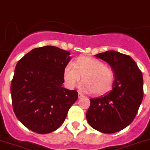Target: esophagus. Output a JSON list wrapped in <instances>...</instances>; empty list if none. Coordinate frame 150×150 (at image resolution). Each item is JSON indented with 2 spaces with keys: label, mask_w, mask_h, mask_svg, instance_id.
Instances as JSON below:
<instances>
[{
  "label": "esophagus",
  "mask_w": 150,
  "mask_h": 150,
  "mask_svg": "<svg viewBox=\"0 0 150 150\" xmlns=\"http://www.w3.org/2000/svg\"><path fill=\"white\" fill-rule=\"evenodd\" d=\"M83 95H82L81 93H80V92H78V98H81L83 97Z\"/></svg>",
  "instance_id": "1"
}]
</instances>
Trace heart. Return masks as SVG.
<instances>
[{"instance_id": "obj_1", "label": "heart", "mask_w": 150, "mask_h": 150, "mask_svg": "<svg viewBox=\"0 0 150 150\" xmlns=\"http://www.w3.org/2000/svg\"><path fill=\"white\" fill-rule=\"evenodd\" d=\"M80 87L95 96L107 93L114 82V72L101 61L92 57H80L64 69V81L68 89H73L81 78Z\"/></svg>"}]
</instances>
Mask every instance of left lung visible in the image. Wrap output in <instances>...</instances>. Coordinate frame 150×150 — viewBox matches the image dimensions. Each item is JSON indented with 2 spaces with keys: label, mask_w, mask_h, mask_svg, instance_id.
<instances>
[{
  "label": "left lung",
  "mask_w": 150,
  "mask_h": 150,
  "mask_svg": "<svg viewBox=\"0 0 150 150\" xmlns=\"http://www.w3.org/2000/svg\"><path fill=\"white\" fill-rule=\"evenodd\" d=\"M108 63L114 72L112 89L105 96L90 98L86 117L89 125L103 133H114L129 125L144 96L143 75L130 56L110 50L96 54Z\"/></svg>",
  "instance_id": "obj_1"
}]
</instances>
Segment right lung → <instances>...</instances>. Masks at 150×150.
I'll list each match as a JSON object with an SVG mask.
<instances>
[{
	"mask_svg": "<svg viewBox=\"0 0 150 150\" xmlns=\"http://www.w3.org/2000/svg\"><path fill=\"white\" fill-rule=\"evenodd\" d=\"M68 51L45 46L33 49L18 61L11 83L14 112L23 125L39 134L61 127L78 92L63 87Z\"/></svg>",
	"mask_w": 150,
	"mask_h": 150,
	"instance_id": "1",
	"label": "right lung"
}]
</instances>
